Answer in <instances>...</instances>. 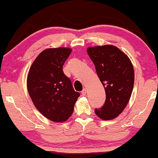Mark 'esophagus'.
<instances>
[{
  "label": "esophagus",
  "instance_id": "1",
  "mask_svg": "<svg viewBox=\"0 0 158 158\" xmlns=\"http://www.w3.org/2000/svg\"><path fill=\"white\" fill-rule=\"evenodd\" d=\"M81 93L82 96H85L86 94V89H84L82 90L81 92Z\"/></svg>",
  "mask_w": 158,
  "mask_h": 158
}]
</instances>
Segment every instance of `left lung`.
Here are the masks:
<instances>
[{
  "label": "left lung",
  "mask_w": 158,
  "mask_h": 158,
  "mask_svg": "<svg viewBox=\"0 0 158 158\" xmlns=\"http://www.w3.org/2000/svg\"><path fill=\"white\" fill-rule=\"evenodd\" d=\"M86 51L106 92L104 104L95 109V114L104 120L116 118L126 107L132 92L135 72L132 62L112 45L89 47Z\"/></svg>",
  "instance_id": "left-lung-1"
}]
</instances>
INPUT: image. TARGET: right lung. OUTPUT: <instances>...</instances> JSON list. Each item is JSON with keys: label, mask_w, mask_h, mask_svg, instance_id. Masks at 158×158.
Wrapping results in <instances>:
<instances>
[{"label": "right lung", "mask_w": 158, "mask_h": 158, "mask_svg": "<svg viewBox=\"0 0 158 158\" xmlns=\"http://www.w3.org/2000/svg\"><path fill=\"white\" fill-rule=\"evenodd\" d=\"M72 48H47L40 53L31 66L27 88L34 106L44 117L55 123L69 118L80 96L62 67Z\"/></svg>", "instance_id": "right-lung-1"}]
</instances>
